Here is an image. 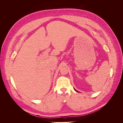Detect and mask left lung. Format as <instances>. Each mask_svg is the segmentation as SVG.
I'll list each match as a JSON object with an SVG mask.
<instances>
[{"instance_id": "obj_1", "label": "left lung", "mask_w": 123, "mask_h": 123, "mask_svg": "<svg viewBox=\"0 0 123 123\" xmlns=\"http://www.w3.org/2000/svg\"><path fill=\"white\" fill-rule=\"evenodd\" d=\"M74 89V90H75V91H76V92H78V91H77L76 90V89Z\"/></svg>"}]
</instances>
